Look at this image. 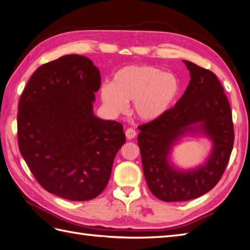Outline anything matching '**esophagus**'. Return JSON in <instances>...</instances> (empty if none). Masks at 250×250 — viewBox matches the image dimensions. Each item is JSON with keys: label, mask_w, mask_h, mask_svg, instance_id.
Segmentation results:
<instances>
[{"label": "esophagus", "mask_w": 250, "mask_h": 250, "mask_svg": "<svg viewBox=\"0 0 250 250\" xmlns=\"http://www.w3.org/2000/svg\"><path fill=\"white\" fill-rule=\"evenodd\" d=\"M125 136H126L127 139L131 140V139H133L134 137L136 136V131L133 130L132 127H130V129H127V130L125 131Z\"/></svg>", "instance_id": "esophagus-1"}]
</instances>
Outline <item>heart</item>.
<instances>
[{"mask_svg":"<svg viewBox=\"0 0 250 250\" xmlns=\"http://www.w3.org/2000/svg\"><path fill=\"white\" fill-rule=\"evenodd\" d=\"M181 91L177 77L152 65H127L114 74L112 83L100 87V98L113 115L125 111L133 101L136 117L154 121L169 112Z\"/></svg>","mask_w":250,"mask_h":250,"instance_id":"heart-1","label":"heart"}]
</instances>
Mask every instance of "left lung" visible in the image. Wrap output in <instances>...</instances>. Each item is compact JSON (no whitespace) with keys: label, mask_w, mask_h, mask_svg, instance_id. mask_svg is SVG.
<instances>
[{"label":"left lung","mask_w":250,"mask_h":250,"mask_svg":"<svg viewBox=\"0 0 250 250\" xmlns=\"http://www.w3.org/2000/svg\"><path fill=\"white\" fill-rule=\"evenodd\" d=\"M190 73L184 95L163 117L138 126V146L150 191L164 202L196 198L219 183L231 154L232 114L217 77L208 69L183 60ZM186 136L211 142L205 161L183 169L171 159L174 146Z\"/></svg>","instance_id":"8db88e82"}]
</instances>
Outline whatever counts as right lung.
<instances>
[{
	"label": "right lung",
	"mask_w": 250,
	"mask_h": 250,
	"mask_svg": "<svg viewBox=\"0 0 250 250\" xmlns=\"http://www.w3.org/2000/svg\"><path fill=\"white\" fill-rule=\"evenodd\" d=\"M100 83L91 59L67 55L38 68L19 101L24 161L44 189L65 200L98 196L125 143L123 125L94 114Z\"/></svg>",
	"instance_id": "add662e5"
}]
</instances>
